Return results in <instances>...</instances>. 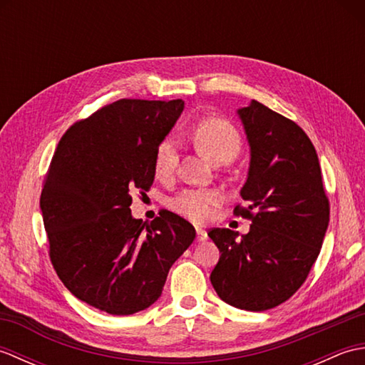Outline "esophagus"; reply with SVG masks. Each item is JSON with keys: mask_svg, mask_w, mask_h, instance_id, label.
<instances>
[{"mask_svg": "<svg viewBox=\"0 0 365 365\" xmlns=\"http://www.w3.org/2000/svg\"><path fill=\"white\" fill-rule=\"evenodd\" d=\"M196 234H197V242H205L207 232L204 229H196Z\"/></svg>", "mask_w": 365, "mask_h": 365, "instance_id": "esophagus-1", "label": "esophagus"}]
</instances>
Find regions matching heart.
Returning a JSON list of instances; mask_svg holds the SVG:
<instances>
[{
	"label": "heart",
	"instance_id": "b5f03b06",
	"mask_svg": "<svg viewBox=\"0 0 365 365\" xmlns=\"http://www.w3.org/2000/svg\"><path fill=\"white\" fill-rule=\"evenodd\" d=\"M192 139L197 149L213 163L230 161L242 145V138L230 122L221 118L200 120L192 130ZM177 163V147L173 138H165L157 145L153 155V170L157 177L168 178L174 173ZM221 196L212 190H185L173 199V210L192 222L210 220Z\"/></svg>",
	"mask_w": 365,
	"mask_h": 365
}]
</instances>
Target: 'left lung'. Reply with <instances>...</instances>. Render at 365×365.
I'll use <instances>...</instances> for the list:
<instances>
[{
    "instance_id": "1",
    "label": "left lung",
    "mask_w": 365,
    "mask_h": 365,
    "mask_svg": "<svg viewBox=\"0 0 365 365\" xmlns=\"http://www.w3.org/2000/svg\"><path fill=\"white\" fill-rule=\"evenodd\" d=\"M251 145V166L235 216L251 221L242 238L215 227L221 257L210 274L218 297L243 311L282 304L304 284L329 222L315 147L298 123L252 100L238 110Z\"/></svg>"
}]
</instances>
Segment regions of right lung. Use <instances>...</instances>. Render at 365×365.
Instances as JSON below:
<instances>
[{"label":"right lung","instance_id":"right-lung-1","mask_svg":"<svg viewBox=\"0 0 365 365\" xmlns=\"http://www.w3.org/2000/svg\"><path fill=\"white\" fill-rule=\"evenodd\" d=\"M183 111L177 100L120 98L76 120L46 170L41 208L48 255L76 298L111 315H130L160 298L169 268L196 230L161 210L131 218V192L149 191L157 145Z\"/></svg>","mask_w":365,"mask_h":365}]
</instances>
